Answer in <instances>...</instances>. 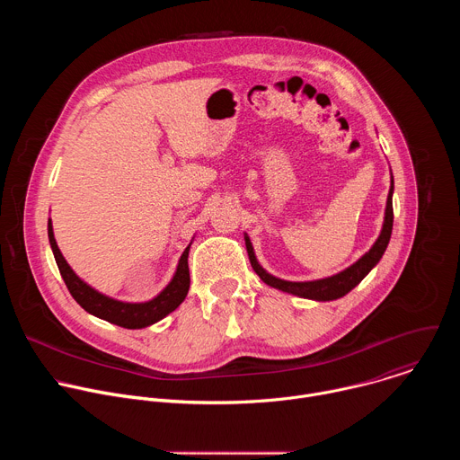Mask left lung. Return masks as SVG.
Wrapping results in <instances>:
<instances>
[{"label":"left lung","mask_w":460,"mask_h":460,"mask_svg":"<svg viewBox=\"0 0 460 460\" xmlns=\"http://www.w3.org/2000/svg\"><path fill=\"white\" fill-rule=\"evenodd\" d=\"M391 229H393V176H391V187H389L387 202H385V217H384V226L380 231V236L376 238L373 247L362 258H358L353 266H349L348 270H344L339 275L327 277L322 280H313V282H288V280L270 275L264 268L258 264L247 234H245V247H247L249 261H251L254 273L268 286L286 291V293H291V295H296V296H302V298L325 302V300H337V298L348 295L355 286H358L362 282V279L378 264V260L382 258V254L389 243V238H391Z\"/></svg>","instance_id":"1"}]
</instances>
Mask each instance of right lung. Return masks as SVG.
Wrapping results in <instances>:
<instances>
[{
    "mask_svg": "<svg viewBox=\"0 0 460 460\" xmlns=\"http://www.w3.org/2000/svg\"><path fill=\"white\" fill-rule=\"evenodd\" d=\"M49 242L56 258V264L59 270V275L67 286L69 293L73 295V298L91 314L103 318L111 323H116L119 327H127V330H142V327H147L158 320H162L164 316H167L171 311H174L187 296L189 291V264H187V256H189V247H185L183 254L180 256L176 273L172 277V280L169 282V286L153 300L149 302H140V304H130V302H121V300H114L111 296H105L102 293H98L96 289H93L91 286H87L67 264V260L63 258L54 233H52V222L49 220Z\"/></svg>",
    "mask_w": 460,
    "mask_h": 460,
    "instance_id": "obj_1",
    "label": "right lung"
}]
</instances>
